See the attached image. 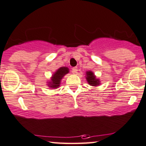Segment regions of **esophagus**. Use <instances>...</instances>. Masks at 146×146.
<instances>
[{
  "mask_svg": "<svg viewBox=\"0 0 146 146\" xmlns=\"http://www.w3.org/2000/svg\"><path fill=\"white\" fill-rule=\"evenodd\" d=\"M77 70H78V69H77V67H74L72 68V71H73V73H76L77 72Z\"/></svg>",
  "mask_w": 146,
  "mask_h": 146,
  "instance_id": "obj_1",
  "label": "esophagus"
}]
</instances>
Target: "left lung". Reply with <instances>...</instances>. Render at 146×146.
I'll list each match as a JSON object with an SVG mask.
<instances>
[{"label": "left lung", "instance_id": "1", "mask_svg": "<svg viewBox=\"0 0 146 146\" xmlns=\"http://www.w3.org/2000/svg\"><path fill=\"white\" fill-rule=\"evenodd\" d=\"M86 73V79L89 85H92V86H98V85H100V81L96 78V76L93 74V73L91 71H88Z\"/></svg>", "mask_w": 146, "mask_h": 146}]
</instances>
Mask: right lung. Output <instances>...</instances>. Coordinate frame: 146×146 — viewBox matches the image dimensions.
Listing matches in <instances>:
<instances>
[{
  "instance_id": "1",
  "label": "right lung",
  "mask_w": 146,
  "mask_h": 146,
  "mask_svg": "<svg viewBox=\"0 0 146 146\" xmlns=\"http://www.w3.org/2000/svg\"><path fill=\"white\" fill-rule=\"evenodd\" d=\"M69 73V69L67 67H62L59 68L57 71L54 73L53 77H51V81L48 82V85L51 88H57L59 86L60 82H61V79L63 76L67 73Z\"/></svg>"
}]
</instances>
